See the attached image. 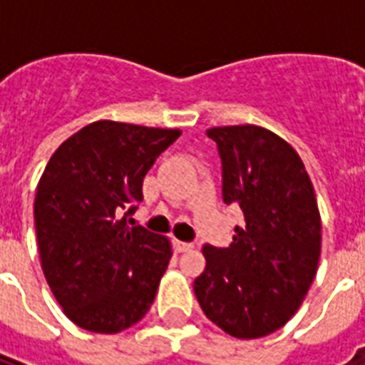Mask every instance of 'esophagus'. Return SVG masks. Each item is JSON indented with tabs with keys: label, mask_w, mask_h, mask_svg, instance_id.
<instances>
[{
	"label": "esophagus",
	"mask_w": 365,
	"mask_h": 365,
	"mask_svg": "<svg viewBox=\"0 0 365 365\" xmlns=\"http://www.w3.org/2000/svg\"><path fill=\"white\" fill-rule=\"evenodd\" d=\"M191 248H193V244L182 242V240H174V250H176V252H187V250Z\"/></svg>",
	"instance_id": "esophagus-1"
}]
</instances>
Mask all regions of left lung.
I'll use <instances>...</instances> for the list:
<instances>
[{
  "instance_id": "8db88e82",
  "label": "left lung",
  "mask_w": 365,
  "mask_h": 365,
  "mask_svg": "<svg viewBox=\"0 0 365 365\" xmlns=\"http://www.w3.org/2000/svg\"><path fill=\"white\" fill-rule=\"evenodd\" d=\"M223 200L242 210L227 248H202L195 295L208 320L237 339H259L294 317L322 250V220L303 160L284 138L257 125L214 126Z\"/></svg>"
}]
</instances>
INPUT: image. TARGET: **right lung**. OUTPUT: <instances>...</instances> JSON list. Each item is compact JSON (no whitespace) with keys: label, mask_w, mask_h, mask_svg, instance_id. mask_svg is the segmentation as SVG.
<instances>
[{"label":"right lung","mask_w":365,"mask_h":365,"mask_svg":"<svg viewBox=\"0 0 365 365\" xmlns=\"http://www.w3.org/2000/svg\"><path fill=\"white\" fill-rule=\"evenodd\" d=\"M180 134L102 119L48 159L34 202L37 248L48 288L79 328L119 334L153 303L170 239L130 227L126 214L143 199V176L155 159Z\"/></svg>","instance_id":"obj_1"}]
</instances>
